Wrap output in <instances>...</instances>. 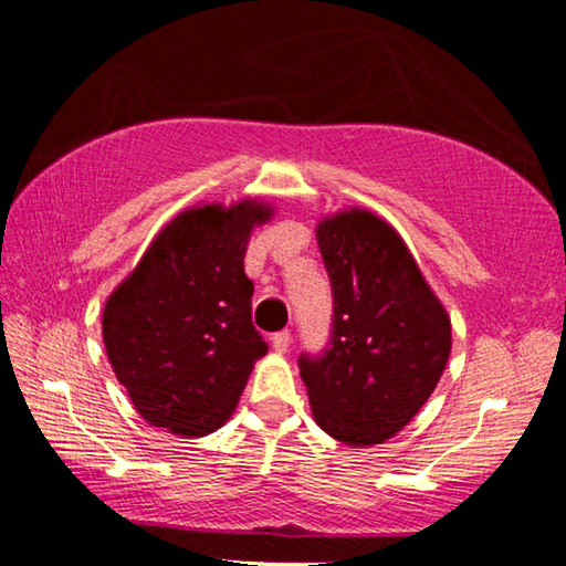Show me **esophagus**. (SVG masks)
<instances>
[{
    "label": "esophagus",
    "mask_w": 566,
    "mask_h": 566,
    "mask_svg": "<svg viewBox=\"0 0 566 566\" xmlns=\"http://www.w3.org/2000/svg\"><path fill=\"white\" fill-rule=\"evenodd\" d=\"M290 342H292V334H290V329H282V332H276V334H272V347L280 352V354H286L290 352Z\"/></svg>",
    "instance_id": "1"
}]
</instances>
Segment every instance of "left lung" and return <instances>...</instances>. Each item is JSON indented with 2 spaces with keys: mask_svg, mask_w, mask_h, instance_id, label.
<instances>
[{
  "mask_svg": "<svg viewBox=\"0 0 566 566\" xmlns=\"http://www.w3.org/2000/svg\"><path fill=\"white\" fill-rule=\"evenodd\" d=\"M334 294L332 347L302 357L312 417L349 447L401 432L432 395L452 352V322L399 232L361 207L319 219Z\"/></svg>",
  "mask_w": 566,
  "mask_h": 566,
  "instance_id": "1",
  "label": "left lung"
}]
</instances>
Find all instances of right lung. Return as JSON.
<instances>
[{
  "mask_svg": "<svg viewBox=\"0 0 566 566\" xmlns=\"http://www.w3.org/2000/svg\"><path fill=\"white\" fill-rule=\"evenodd\" d=\"M272 214L270 202L252 197L189 207L109 294L104 349L151 427L205 437L237 409L254 361L270 349L252 324L244 254L252 229Z\"/></svg>",
  "mask_w": 566,
  "mask_h": 566,
  "instance_id": "1",
  "label": "right lung"
}]
</instances>
